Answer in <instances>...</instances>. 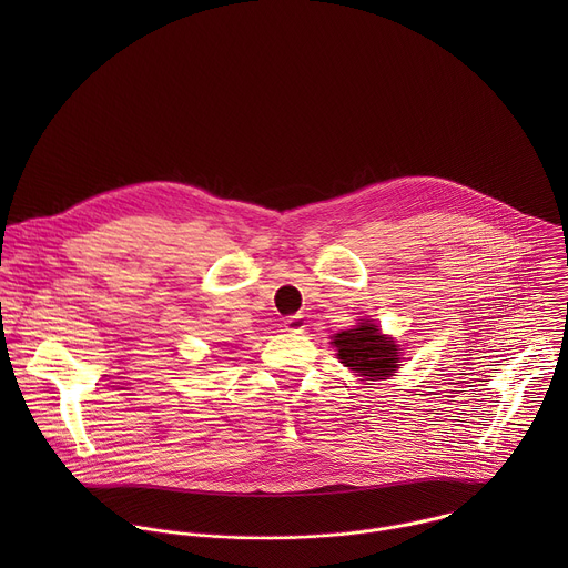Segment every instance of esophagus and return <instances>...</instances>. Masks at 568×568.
<instances>
[{"instance_id":"esophagus-1","label":"esophagus","mask_w":568,"mask_h":568,"mask_svg":"<svg viewBox=\"0 0 568 568\" xmlns=\"http://www.w3.org/2000/svg\"><path fill=\"white\" fill-rule=\"evenodd\" d=\"M283 328H285L287 333H303V331H305V321H303V316H298V314L287 316V318L283 321Z\"/></svg>"}]
</instances>
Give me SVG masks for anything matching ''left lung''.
<instances>
[{"label":"left lung","instance_id":"1","mask_svg":"<svg viewBox=\"0 0 568 568\" xmlns=\"http://www.w3.org/2000/svg\"><path fill=\"white\" fill-rule=\"evenodd\" d=\"M337 357L344 366L359 373L362 377H388L399 366L397 346L390 337L382 335L373 323H362L355 331H344L335 335Z\"/></svg>","mask_w":568,"mask_h":568}]
</instances>
